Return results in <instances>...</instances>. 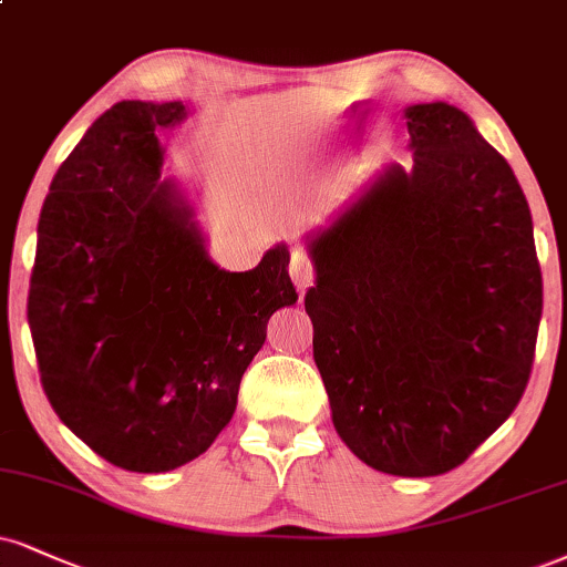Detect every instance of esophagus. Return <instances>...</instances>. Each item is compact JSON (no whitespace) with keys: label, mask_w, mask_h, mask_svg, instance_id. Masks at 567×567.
I'll return each mask as SVG.
<instances>
[{"label":"esophagus","mask_w":567,"mask_h":567,"mask_svg":"<svg viewBox=\"0 0 567 567\" xmlns=\"http://www.w3.org/2000/svg\"><path fill=\"white\" fill-rule=\"evenodd\" d=\"M290 277H292V282H296L298 292H303L313 282L311 258L306 256L301 248H292V254H290Z\"/></svg>","instance_id":"1"}]
</instances>
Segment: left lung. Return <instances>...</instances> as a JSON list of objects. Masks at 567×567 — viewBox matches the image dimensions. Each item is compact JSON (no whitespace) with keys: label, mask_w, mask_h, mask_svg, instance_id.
I'll return each instance as SVG.
<instances>
[{"label":"left lung","mask_w":567,"mask_h":567,"mask_svg":"<svg viewBox=\"0 0 567 567\" xmlns=\"http://www.w3.org/2000/svg\"><path fill=\"white\" fill-rule=\"evenodd\" d=\"M412 163L306 235L313 361L332 425L401 478L454 470L528 385L542 269L509 163L449 102L404 107Z\"/></svg>","instance_id":"left-lung-1"}]
</instances>
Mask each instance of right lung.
<instances>
[{"mask_svg": "<svg viewBox=\"0 0 567 567\" xmlns=\"http://www.w3.org/2000/svg\"><path fill=\"white\" fill-rule=\"evenodd\" d=\"M187 105L124 100L50 184L37 229L29 324L47 399L92 452L168 473L229 425L271 313L298 301L277 243L250 271L208 256L197 210L161 179L158 132Z\"/></svg>", "mask_w": 567, "mask_h": 567, "instance_id": "right-lung-1", "label": "right lung"}]
</instances>
